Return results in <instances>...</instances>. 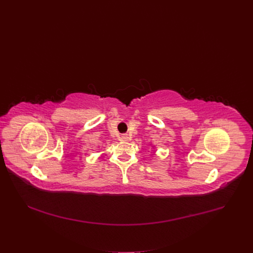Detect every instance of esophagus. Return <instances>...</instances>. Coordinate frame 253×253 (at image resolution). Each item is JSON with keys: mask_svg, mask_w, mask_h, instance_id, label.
Here are the masks:
<instances>
[{"mask_svg": "<svg viewBox=\"0 0 253 253\" xmlns=\"http://www.w3.org/2000/svg\"><path fill=\"white\" fill-rule=\"evenodd\" d=\"M121 139H122V140H124V141H128V140L130 139V136L126 133V134H123V135L121 136Z\"/></svg>", "mask_w": 253, "mask_h": 253, "instance_id": "1", "label": "esophagus"}]
</instances>
